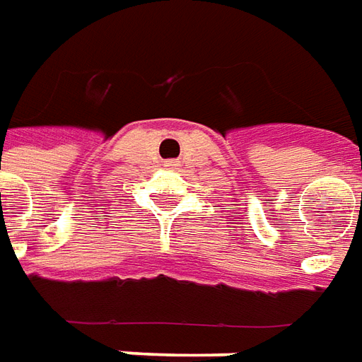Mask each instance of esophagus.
Instances as JSON below:
<instances>
[{
	"label": "esophagus",
	"instance_id": "obj_1",
	"mask_svg": "<svg viewBox=\"0 0 362 362\" xmlns=\"http://www.w3.org/2000/svg\"><path fill=\"white\" fill-rule=\"evenodd\" d=\"M175 165H177V161H175V160L168 161V168H175Z\"/></svg>",
	"mask_w": 362,
	"mask_h": 362
}]
</instances>
